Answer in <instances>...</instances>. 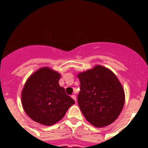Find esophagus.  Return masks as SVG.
I'll return each instance as SVG.
<instances>
[{"label": "esophagus", "instance_id": "esophagus-1", "mask_svg": "<svg viewBox=\"0 0 148 148\" xmlns=\"http://www.w3.org/2000/svg\"><path fill=\"white\" fill-rule=\"evenodd\" d=\"M71 97L73 98V99H74V100H75V102H76V95H74V94H73V95H71Z\"/></svg>", "mask_w": 148, "mask_h": 148}]
</instances>
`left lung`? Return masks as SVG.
I'll return each instance as SVG.
<instances>
[{
	"instance_id": "8db88e82",
	"label": "left lung",
	"mask_w": 148,
	"mask_h": 148,
	"mask_svg": "<svg viewBox=\"0 0 148 148\" xmlns=\"http://www.w3.org/2000/svg\"><path fill=\"white\" fill-rule=\"evenodd\" d=\"M77 76L81 82L78 103L86 119L96 127L116 121L125 101L124 88L117 76L101 65L79 73Z\"/></svg>"
}]
</instances>
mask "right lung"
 I'll return each mask as SVG.
<instances>
[{"label":"right lung","instance_id":"obj_1","mask_svg":"<svg viewBox=\"0 0 148 148\" xmlns=\"http://www.w3.org/2000/svg\"><path fill=\"white\" fill-rule=\"evenodd\" d=\"M61 74L44 66L28 78L21 92V104L33 121L46 126L53 125L64 116L75 101L59 85Z\"/></svg>","mask_w":148,"mask_h":148}]
</instances>
